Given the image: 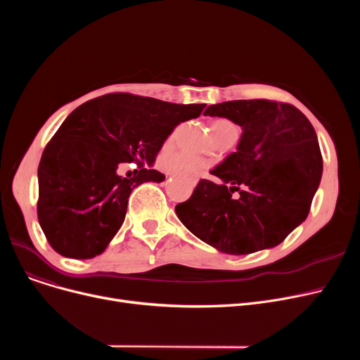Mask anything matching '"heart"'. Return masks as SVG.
Returning a JSON list of instances; mask_svg holds the SVG:
<instances>
[{
	"label": "heart",
	"mask_w": 360,
	"mask_h": 360,
	"mask_svg": "<svg viewBox=\"0 0 360 360\" xmlns=\"http://www.w3.org/2000/svg\"><path fill=\"white\" fill-rule=\"evenodd\" d=\"M212 131H213V136L216 139V137L226 134V132L238 131V127L229 120L219 118L212 122ZM175 134L176 132H172V134L169 136V141H172L175 139ZM159 165L165 170V172L174 175V176H181L190 182L197 179V175L201 172L202 169L210 166V163L205 159L188 155V153H182V151H174V150L163 151L159 158Z\"/></svg>",
	"instance_id": "obj_1"
}]
</instances>
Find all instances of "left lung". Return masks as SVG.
I'll return each instance as SVG.
<instances>
[{
    "instance_id": "8db88e82",
    "label": "left lung",
    "mask_w": 360,
    "mask_h": 360,
    "mask_svg": "<svg viewBox=\"0 0 360 360\" xmlns=\"http://www.w3.org/2000/svg\"><path fill=\"white\" fill-rule=\"evenodd\" d=\"M204 115L233 121L242 137L210 172L219 182L201 179L175 207L179 220L226 254L276 247L308 217L323 175L312 124L293 105L269 99L223 102Z\"/></svg>"
}]
</instances>
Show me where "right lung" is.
<instances>
[{"label":"right lung","mask_w":360,"mask_h":360,"mask_svg":"<svg viewBox=\"0 0 360 360\" xmlns=\"http://www.w3.org/2000/svg\"><path fill=\"white\" fill-rule=\"evenodd\" d=\"M204 108L110 93L74 109L37 167V220L53 251L77 259L102 254L125 219L131 191L165 179L147 165L174 128ZM127 162L138 166L131 179L119 175Z\"/></svg>","instance_id":"add662e5"}]
</instances>
